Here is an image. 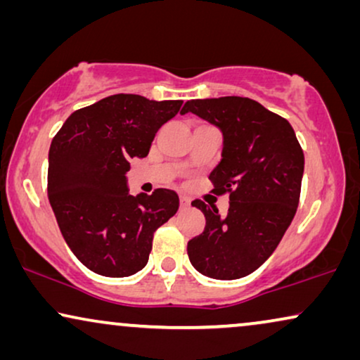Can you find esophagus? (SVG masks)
<instances>
[{
    "label": "esophagus",
    "instance_id": "obj_1",
    "mask_svg": "<svg viewBox=\"0 0 360 360\" xmlns=\"http://www.w3.org/2000/svg\"><path fill=\"white\" fill-rule=\"evenodd\" d=\"M190 206V198L185 195H180V208H188Z\"/></svg>",
    "mask_w": 360,
    "mask_h": 360
}]
</instances>
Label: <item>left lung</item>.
Masks as SVG:
<instances>
[{
    "instance_id": "1",
    "label": "left lung",
    "mask_w": 360,
    "mask_h": 360,
    "mask_svg": "<svg viewBox=\"0 0 360 360\" xmlns=\"http://www.w3.org/2000/svg\"><path fill=\"white\" fill-rule=\"evenodd\" d=\"M223 132L221 160L210 174L214 193H229L228 214L195 200L203 233L188 240V257L210 278L234 280L267 260L297 213L304 169L302 146L285 117L243 96L185 103Z\"/></svg>"
}]
</instances>
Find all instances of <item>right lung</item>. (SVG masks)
Returning a JSON list of instances; mask_svg holds the SVG:
<instances>
[{
    "label": "right lung",
    "mask_w": 360,
    "mask_h": 360,
    "mask_svg": "<svg viewBox=\"0 0 360 360\" xmlns=\"http://www.w3.org/2000/svg\"><path fill=\"white\" fill-rule=\"evenodd\" d=\"M181 103L120 93L72 112L52 139L49 201L68 248L91 272L120 278L144 269L155 229L179 210L174 190L129 195L126 172Z\"/></svg>",
    "instance_id": "obj_1"
}]
</instances>
